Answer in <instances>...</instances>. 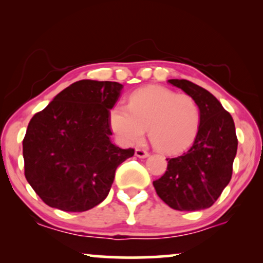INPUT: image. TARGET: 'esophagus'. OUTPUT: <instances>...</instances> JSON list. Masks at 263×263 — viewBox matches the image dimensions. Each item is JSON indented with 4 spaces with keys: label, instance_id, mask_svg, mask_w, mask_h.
Instances as JSON below:
<instances>
[{
    "label": "esophagus",
    "instance_id": "34e87169",
    "mask_svg": "<svg viewBox=\"0 0 263 263\" xmlns=\"http://www.w3.org/2000/svg\"><path fill=\"white\" fill-rule=\"evenodd\" d=\"M135 156L138 158H146L149 156V153L147 152L146 149H142V148H136L135 149Z\"/></svg>",
    "mask_w": 263,
    "mask_h": 263
}]
</instances>
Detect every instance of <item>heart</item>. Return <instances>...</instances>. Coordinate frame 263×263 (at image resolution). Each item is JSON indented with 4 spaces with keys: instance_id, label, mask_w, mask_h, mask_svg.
Listing matches in <instances>:
<instances>
[{
    "instance_id": "b5f03b06",
    "label": "heart",
    "mask_w": 263,
    "mask_h": 263,
    "mask_svg": "<svg viewBox=\"0 0 263 263\" xmlns=\"http://www.w3.org/2000/svg\"><path fill=\"white\" fill-rule=\"evenodd\" d=\"M200 107L188 93H175L163 86L140 87L128 97L127 105L109 111V123L124 145H134L145 129L151 142L163 152H175L192 141L200 125Z\"/></svg>"
}]
</instances>
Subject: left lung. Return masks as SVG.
I'll use <instances>...</instances> for the list:
<instances>
[{"label":"left lung","instance_id":"left-lung-1","mask_svg":"<svg viewBox=\"0 0 263 263\" xmlns=\"http://www.w3.org/2000/svg\"><path fill=\"white\" fill-rule=\"evenodd\" d=\"M168 82L196 100L200 125L192 146L178 157L167 158L166 171L153 185L158 196L174 210L210 208L231 179L238 145L235 123L207 89L184 79Z\"/></svg>","mask_w":263,"mask_h":263}]
</instances>
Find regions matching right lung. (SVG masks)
Returning a JSON list of instances; mask_svg holds the SVG:
<instances>
[{
  "label": "right lung",
  "mask_w": 263,
  "mask_h": 263,
  "mask_svg": "<svg viewBox=\"0 0 263 263\" xmlns=\"http://www.w3.org/2000/svg\"><path fill=\"white\" fill-rule=\"evenodd\" d=\"M123 85L80 80L60 92L28 123L25 177L50 207L85 212L109 194L120 164L134 156L111 142L109 111Z\"/></svg>",
  "instance_id": "right-lung-1"
}]
</instances>
